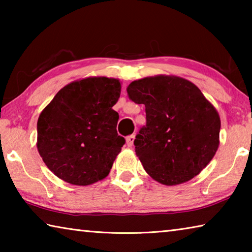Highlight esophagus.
<instances>
[{
    "label": "esophagus",
    "instance_id": "esophagus-1",
    "mask_svg": "<svg viewBox=\"0 0 252 252\" xmlns=\"http://www.w3.org/2000/svg\"><path fill=\"white\" fill-rule=\"evenodd\" d=\"M134 139H135V135L134 134H131V135H127L126 136V144H127V147L133 146Z\"/></svg>",
    "mask_w": 252,
    "mask_h": 252
}]
</instances>
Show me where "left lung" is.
<instances>
[{"label":"left lung","instance_id":"left-lung-1","mask_svg":"<svg viewBox=\"0 0 252 252\" xmlns=\"http://www.w3.org/2000/svg\"><path fill=\"white\" fill-rule=\"evenodd\" d=\"M130 99L146 106L147 123L135 135V153L148 174L180 185L207 167L219 147L220 118L193 83L170 75L133 81Z\"/></svg>","mask_w":252,"mask_h":252}]
</instances>
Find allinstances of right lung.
<instances>
[{
  "instance_id": "right-lung-1",
  "label": "right lung",
  "mask_w": 252,
  "mask_h": 252,
  "mask_svg": "<svg viewBox=\"0 0 252 252\" xmlns=\"http://www.w3.org/2000/svg\"><path fill=\"white\" fill-rule=\"evenodd\" d=\"M121 83L105 76L61 89L37 120V150L51 171L67 183L89 186L108 176L126 143L112 109Z\"/></svg>"
}]
</instances>
